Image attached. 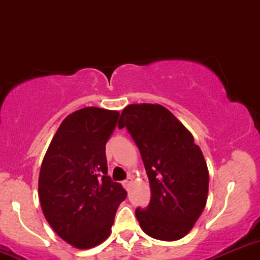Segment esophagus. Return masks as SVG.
<instances>
[{
    "mask_svg": "<svg viewBox=\"0 0 260 260\" xmlns=\"http://www.w3.org/2000/svg\"><path fill=\"white\" fill-rule=\"evenodd\" d=\"M122 185H123V187L125 188V190H129V186L132 185V179H131V177H128L127 180L123 181Z\"/></svg>",
    "mask_w": 260,
    "mask_h": 260,
    "instance_id": "34e87169",
    "label": "esophagus"
}]
</instances>
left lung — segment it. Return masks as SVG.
Segmentation results:
<instances>
[{"mask_svg":"<svg viewBox=\"0 0 260 260\" xmlns=\"http://www.w3.org/2000/svg\"><path fill=\"white\" fill-rule=\"evenodd\" d=\"M118 127H125L142 156L151 201L136 210L151 238L174 242L188 234L208 200L209 171L192 135L159 104H129Z\"/></svg>","mask_w":260,"mask_h":260,"instance_id":"left-lung-1","label":"left lung"}]
</instances>
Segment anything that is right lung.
Segmentation results:
<instances>
[{
    "label": "right lung",
    "mask_w": 260,
    "mask_h": 260,
    "mask_svg": "<svg viewBox=\"0 0 260 260\" xmlns=\"http://www.w3.org/2000/svg\"><path fill=\"white\" fill-rule=\"evenodd\" d=\"M117 111L86 107L57 128L39 175V199L55 233L78 249L99 245L109 237L122 185L108 176L106 143L117 125Z\"/></svg>",
    "instance_id": "add662e5"
}]
</instances>
